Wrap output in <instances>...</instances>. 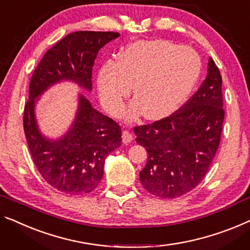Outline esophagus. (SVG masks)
I'll return each instance as SVG.
<instances>
[{
  "instance_id": "34e87169",
  "label": "esophagus",
  "mask_w": 250,
  "mask_h": 250,
  "mask_svg": "<svg viewBox=\"0 0 250 250\" xmlns=\"http://www.w3.org/2000/svg\"><path fill=\"white\" fill-rule=\"evenodd\" d=\"M132 139L133 136L131 132L128 131V130H124V131H122V141H124V144H129Z\"/></svg>"
}]
</instances>
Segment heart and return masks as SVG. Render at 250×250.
<instances>
[{
	"instance_id": "obj_1",
	"label": "heart",
	"mask_w": 250,
	"mask_h": 250,
	"mask_svg": "<svg viewBox=\"0 0 250 250\" xmlns=\"http://www.w3.org/2000/svg\"><path fill=\"white\" fill-rule=\"evenodd\" d=\"M201 59L192 48L166 40L137 42L99 70L98 89L102 105L118 115L130 92L136 96L125 111L133 120L144 111L149 120L173 114L195 86Z\"/></svg>"
}]
</instances>
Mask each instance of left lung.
<instances>
[{
	"instance_id": "1",
	"label": "left lung",
	"mask_w": 250,
	"mask_h": 250,
	"mask_svg": "<svg viewBox=\"0 0 250 250\" xmlns=\"http://www.w3.org/2000/svg\"><path fill=\"white\" fill-rule=\"evenodd\" d=\"M225 110L222 78L213 59L200 88L173 115L136 126V141L148 159L140 183L152 195L174 199L203 180L220 144Z\"/></svg>"
}]
</instances>
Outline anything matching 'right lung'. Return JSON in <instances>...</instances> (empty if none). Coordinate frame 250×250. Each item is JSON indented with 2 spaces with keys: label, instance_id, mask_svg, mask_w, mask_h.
<instances>
[{
  "label": "right lung",
  "instance_id": "1",
  "mask_svg": "<svg viewBox=\"0 0 250 250\" xmlns=\"http://www.w3.org/2000/svg\"><path fill=\"white\" fill-rule=\"evenodd\" d=\"M119 36L103 31L69 33L44 54L30 80L23 113L29 150L43 180L65 194L81 195L98 188L105 158L121 146V128L78 94L72 125L64 136L50 139L40 131L36 105L48 88L61 82L92 91V69L99 50Z\"/></svg>",
  "mask_w": 250,
  "mask_h": 250
}]
</instances>
